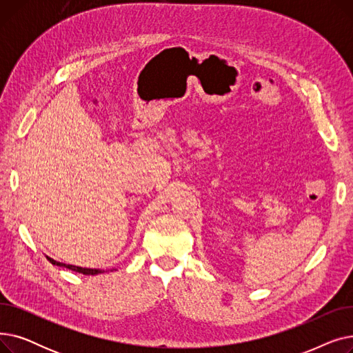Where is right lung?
<instances>
[{
	"mask_svg": "<svg viewBox=\"0 0 353 353\" xmlns=\"http://www.w3.org/2000/svg\"><path fill=\"white\" fill-rule=\"evenodd\" d=\"M47 259L50 261V263L55 265V266H61V268H67V269H71L74 272H79V273H83V274H99V273H103L104 270L101 269H88V268H79V266H74V265H65V263H60L57 261H54V259L48 257Z\"/></svg>",
	"mask_w": 353,
	"mask_h": 353,
	"instance_id": "right-lung-1",
	"label": "right lung"
}]
</instances>
